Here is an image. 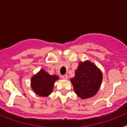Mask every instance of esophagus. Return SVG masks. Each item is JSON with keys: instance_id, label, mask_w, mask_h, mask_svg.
<instances>
[{"instance_id": "34e87169", "label": "esophagus", "mask_w": 127, "mask_h": 127, "mask_svg": "<svg viewBox=\"0 0 127 127\" xmlns=\"http://www.w3.org/2000/svg\"><path fill=\"white\" fill-rule=\"evenodd\" d=\"M67 77H68V76L67 74H65V75H62V78L64 79H67Z\"/></svg>"}]
</instances>
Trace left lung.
Here are the masks:
<instances>
[{
  "mask_svg": "<svg viewBox=\"0 0 127 127\" xmlns=\"http://www.w3.org/2000/svg\"><path fill=\"white\" fill-rule=\"evenodd\" d=\"M102 74L94 64L89 61L80 62L70 81L75 93L81 98H88L97 94L101 85Z\"/></svg>",
  "mask_w": 127,
  "mask_h": 127,
  "instance_id": "left-lung-1",
  "label": "left lung"
}]
</instances>
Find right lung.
Instances as JSON below:
<instances>
[{"mask_svg":"<svg viewBox=\"0 0 127 127\" xmlns=\"http://www.w3.org/2000/svg\"><path fill=\"white\" fill-rule=\"evenodd\" d=\"M58 79L55 75H50L43 69L35 75L31 80V86L35 94L46 97L52 92L55 82Z\"/></svg>","mask_w":127,"mask_h":127,"instance_id":"1","label":"right lung"}]
</instances>
